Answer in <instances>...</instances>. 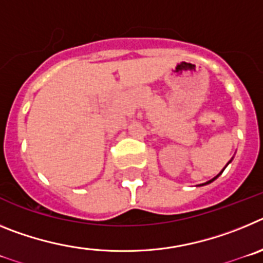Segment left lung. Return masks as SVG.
Wrapping results in <instances>:
<instances>
[{
    "mask_svg": "<svg viewBox=\"0 0 263 263\" xmlns=\"http://www.w3.org/2000/svg\"><path fill=\"white\" fill-rule=\"evenodd\" d=\"M232 160H233V158H232V159H231V160H229V162H228V163H227V166H228V164H229V163H231ZM227 166H225V167H227ZM225 167H224V168H222V170H221V171H220V173H218V174H217V175H216V176H215V178H212V179H211V180H208V182L203 183V184H199V187H200V185H206V184H210V183H212V182H213V180H216V179H217V178H218V176L221 175V174H222V171H224V170H225Z\"/></svg>",
    "mask_w": 263,
    "mask_h": 263,
    "instance_id": "1",
    "label": "left lung"
}]
</instances>
